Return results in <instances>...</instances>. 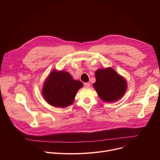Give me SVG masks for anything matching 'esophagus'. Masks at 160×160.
I'll return each instance as SVG.
<instances>
[{
	"instance_id": "34e87169",
	"label": "esophagus",
	"mask_w": 160,
	"mask_h": 160,
	"mask_svg": "<svg viewBox=\"0 0 160 160\" xmlns=\"http://www.w3.org/2000/svg\"><path fill=\"white\" fill-rule=\"evenodd\" d=\"M83 85H84V87H87V88H88V87H89L90 86V83H88V82H87V83H84Z\"/></svg>"
}]
</instances>
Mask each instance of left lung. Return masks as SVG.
Wrapping results in <instances>:
<instances>
[{"mask_svg":"<svg viewBox=\"0 0 160 160\" xmlns=\"http://www.w3.org/2000/svg\"><path fill=\"white\" fill-rule=\"evenodd\" d=\"M95 74L96 82L93 85L102 100L113 102L124 95L127 90V82L112 68L99 69Z\"/></svg>","mask_w":160,"mask_h":160,"instance_id":"left-lung-1","label":"left lung"}]
</instances>
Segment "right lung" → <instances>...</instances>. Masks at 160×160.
I'll use <instances>...</instances> for the list:
<instances>
[{
	"instance_id": "right-lung-1",
	"label": "right lung",
	"mask_w": 160,
	"mask_h": 160,
	"mask_svg": "<svg viewBox=\"0 0 160 160\" xmlns=\"http://www.w3.org/2000/svg\"><path fill=\"white\" fill-rule=\"evenodd\" d=\"M82 86L83 83L73 80L70 73L54 70L45 81L42 94L49 104L65 108L73 102L77 92Z\"/></svg>"
}]
</instances>
